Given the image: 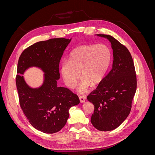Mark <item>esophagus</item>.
<instances>
[{
  "instance_id": "1",
  "label": "esophagus",
  "mask_w": 155,
  "mask_h": 155,
  "mask_svg": "<svg viewBox=\"0 0 155 155\" xmlns=\"http://www.w3.org/2000/svg\"><path fill=\"white\" fill-rule=\"evenodd\" d=\"M86 100V97L85 96H79V101H80L81 103L85 102Z\"/></svg>"
}]
</instances>
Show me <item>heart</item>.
<instances>
[{
    "instance_id": "heart-1",
    "label": "heart",
    "mask_w": 155,
    "mask_h": 155,
    "mask_svg": "<svg viewBox=\"0 0 155 155\" xmlns=\"http://www.w3.org/2000/svg\"><path fill=\"white\" fill-rule=\"evenodd\" d=\"M111 61V53L105 45H83L75 48L70 54L68 62L62 64L61 72L66 85L74 88L78 79L83 78L78 90L85 92L92 85L104 79Z\"/></svg>"
}]
</instances>
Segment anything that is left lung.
<instances>
[{"label": "left lung", "instance_id": "8db88e82", "mask_svg": "<svg viewBox=\"0 0 155 155\" xmlns=\"http://www.w3.org/2000/svg\"><path fill=\"white\" fill-rule=\"evenodd\" d=\"M107 38L113 50V63L109 73L87 96L94 106L91 123L101 131L114 130L129 114L137 91V75L129 50L113 37L97 34Z\"/></svg>", "mask_w": 155, "mask_h": 155}]
</instances>
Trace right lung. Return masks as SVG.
Wrapping results in <instances>:
<instances>
[{"mask_svg":"<svg viewBox=\"0 0 155 155\" xmlns=\"http://www.w3.org/2000/svg\"><path fill=\"white\" fill-rule=\"evenodd\" d=\"M71 39L39 41L22 51L17 64L16 85L21 109L34 127L43 133H57L66 124L70 108L79 104L78 96L68 88L58 87L59 65ZM32 66L45 73L42 86L30 87L21 74Z\"/></svg>","mask_w":155,"mask_h":155,"instance_id":"obj_1","label":"right lung"}]
</instances>
